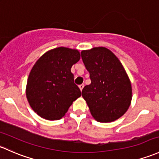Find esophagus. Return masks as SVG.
<instances>
[{
    "label": "esophagus",
    "mask_w": 159,
    "mask_h": 159,
    "mask_svg": "<svg viewBox=\"0 0 159 159\" xmlns=\"http://www.w3.org/2000/svg\"><path fill=\"white\" fill-rule=\"evenodd\" d=\"M84 84H81V85H79V88H80V90H81V91H82V90H83V88H84Z\"/></svg>",
    "instance_id": "esophagus-1"
}]
</instances>
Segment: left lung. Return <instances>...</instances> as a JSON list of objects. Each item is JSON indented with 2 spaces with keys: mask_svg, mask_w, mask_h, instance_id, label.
I'll return each mask as SVG.
<instances>
[{
  "mask_svg": "<svg viewBox=\"0 0 159 159\" xmlns=\"http://www.w3.org/2000/svg\"><path fill=\"white\" fill-rule=\"evenodd\" d=\"M91 83L82 90L91 115L97 121L110 123L121 117L132 101V85L124 67L110 49L94 47L81 51Z\"/></svg>",
  "mask_w": 159,
  "mask_h": 159,
  "instance_id": "1",
  "label": "left lung"
}]
</instances>
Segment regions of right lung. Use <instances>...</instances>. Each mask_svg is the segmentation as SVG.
<instances>
[{
  "instance_id": "right-lung-1",
  "label": "right lung",
  "mask_w": 159,
  "mask_h": 159,
  "mask_svg": "<svg viewBox=\"0 0 159 159\" xmlns=\"http://www.w3.org/2000/svg\"><path fill=\"white\" fill-rule=\"evenodd\" d=\"M80 58L78 50L58 47L44 53L32 68L26 95L30 106L42 118L60 120L81 97L71 71Z\"/></svg>"
}]
</instances>
